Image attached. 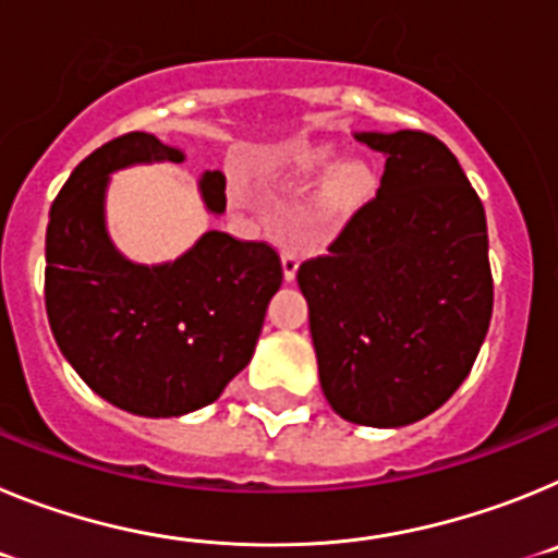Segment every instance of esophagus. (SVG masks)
Here are the masks:
<instances>
[{"instance_id": "34e87169", "label": "esophagus", "mask_w": 558, "mask_h": 558, "mask_svg": "<svg viewBox=\"0 0 558 558\" xmlns=\"http://www.w3.org/2000/svg\"><path fill=\"white\" fill-rule=\"evenodd\" d=\"M299 265H302V254L295 248H284L282 251V270H284V279L288 282H293L295 279V270H299Z\"/></svg>"}]
</instances>
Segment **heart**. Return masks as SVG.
Instances as JSON below:
<instances>
[{
    "instance_id": "obj_1",
    "label": "heart",
    "mask_w": 558,
    "mask_h": 558,
    "mask_svg": "<svg viewBox=\"0 0 558 558\" xmlns=\"http://www.w3.org/2000/svg\"><path fill=\"white\" fill-rule=\"evenodd\" d=\"M332 159L329 153H302L299 159L293 161V179L299 184H310L315 181L322 172L329 170ZM231 204L240 206V209H254L256 195L248 186V181L234 179L229 186ZM372 198V175H368L366 167L360 165H343L332 172L322 190V198H318V218L322 223L335 226L343 223V220L357 211L360 206Z\"/></svg>"
}]
</instances>
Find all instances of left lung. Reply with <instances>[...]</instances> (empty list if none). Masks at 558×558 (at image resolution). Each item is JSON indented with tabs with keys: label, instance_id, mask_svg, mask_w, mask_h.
Listing matches in <instances>:
<instances>
[{
	"label": "left lung",
	"instance_id": "left-lung-1",
	"mask_svg": "<svg viewBox=\"0 0 558 558\" xmlns=\"http://www.w3.org/2000/svg\"><path fill=\"white\" fill-rule=\"evenodd\" d=\"M354 136L386 156L377 198L295 279L332 411L354 425L402 427L458 391L489 332L486 211L430 133Z\"/></svg>",
	"mask_w": 558,
	"mask_h": 558
}]
</instances>
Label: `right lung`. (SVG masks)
<instances>
[{
  "instance_id": "1",
  "label": "right lung",
  "mask_w": 558,
  "mask_h": 558,
  "mask_svg": "<svg viewBox=\"0 0 558 558\" xmlns=\"http://www.w3.org/2000/svg\"><path fill=\"white\" fill-rule=\"evenodd\" d=\"M184 161L179 147L133 131L81 161L49 209L44 302L58 349L88 388L136 416L209 405L248 366L282 259L268 243L206 231L175 263L136 265L106 231L113 170ZM209 211L226 209V175L201 179Z\"/></svg>"
}]
</instances>
